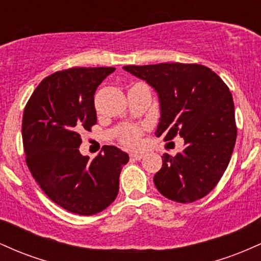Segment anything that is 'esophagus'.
I'll return each instance as SVG.
<instances>
[{"label": "esophagus", "instance_id": "obj_1", "mask_svg": "<svg viewBox=\"0 0 261 261\" xmlns=\"http://www.w3.org/2000/svg\"><path fill=\"white\" fill-rule=\"evenodd\" d=\"M130 158L134 161H140L143 158L142 153H130Z\"/></svg>", "mask_w": 261, "mask_h": 261}]
</instances>
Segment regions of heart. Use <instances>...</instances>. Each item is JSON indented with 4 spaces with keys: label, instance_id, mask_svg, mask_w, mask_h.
Returning <instances> with one entry per match:
<instances>
[{
    "label": "heart",
    "instance_id": "1",
    "mask_svg": "<svg viewBox=\"0 0 261 261\" xmlns=\"http://www.w3.org/2000/svg\"><path fill=\"white\" fill-rule=\"evenodd\" d=\"M140 137L141 128L136 126H128L121 133L120 141L127 147H137L140 145Z\"/></svg>",
    "mask_w": 261,
    "mask_h": 261
}]
</instances>
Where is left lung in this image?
Wrapping results in <instances>:
<instances>
[{
    "label": "left lung",
    "instance_id": "obj_1",
    "mask_svg": "<svg viewBox=\"0 0 261 261\" xmlns=\"http://www.w3.org/2000/svg\"><path fill=\"white\" fill-rule=\"evenodd\" d=\"M157 92L161 118L155 135H179L180 153L162 155L153 182L163 196L187 203L206 196L220 181L234 148V104L228 87L211 68L164 62L124 66Z\"/></svg>",
    "mask_w": 261,
    "mask_h": 261
}]
</instances>
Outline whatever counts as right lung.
<instances>
[{"label": "right lung", "instance_id": "right-lung-1", "mask_svg": "<svg viewBox=\"0 0 261 261\" xmlns=\"http://www.w3.org/2000/svg\"><path fill=\"white\" fill-rule=\"evenodd\" d=\"M114 67H73L39 83L23 113L27 166L41 190L62 208L82 216L106 210L119 193L128 154L104 146L93 161L82 155L81 131L97 122L94 93Z\"/></svg>", "mask_w": 261, "mask_h": 261}]
</instances>
